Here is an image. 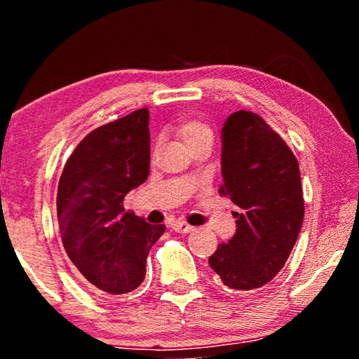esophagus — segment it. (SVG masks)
<instances>
[{"label": "esophagus", "instance_id": "1", "mask_svg": "<svg viewBox=\"0 0 359 359\" xmlns=\"http://www.w3.org/2000/svg\"><path fill=\"white\" fill-rule=\"evenodd\" d=\"M172 229L174 231H177V233H191L193 231V226L191 224H188V223H185V222H174L172 223Z\"/></svg>", "mask_w": 359, "mask_h": 359}]
</instances>
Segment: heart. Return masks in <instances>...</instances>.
<instances>
[{
    "instance_id": "obj_1",
    "label": "heart",
    "mask_w": 359,
    "mask_h": 359,
    "mask_svg": "<svg viewBox=\"0 0 359 359\" xmlns=\"http://www.w3.org/2000/svg\"><path fill=\"white\" fill-rule=\"evenodd\" d=\"M179 135L188 149L199 144H212L214 141V131L201 120L185 121L184 125H180Z\"/></svg>"
}]
</instances>
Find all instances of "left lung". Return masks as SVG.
Returning a JSON list of instances; mask_svg holds the SVG:
<instances>
[{"label": "left lung", "instance_id": "1", "mask_svg": "<svg viewBox=\"0 0 359 359\" xmlns=\"http://www.w3.org/2000/svg\"><path fill=\"white\" fill-rule=\"evenodd\" d=\"M220 194L236 205L238 229L209 264L229 290L271 282L287 263L304 220L299 165L258 114H231L222 130Z\"/></svg>", "mask_w": 359, "mask_h": 359}]
</instances>
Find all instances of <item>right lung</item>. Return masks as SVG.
<instances>
[{
	"label": "right lung",
	"mask_w": 359,
	"mask_h": 359,
	"mask_svg": "<svg viewBox=\"0 0 359 359\" xmlns=\"http://www.w3.org/2000/svg\"><path fill=\"white\" fill-rule=\"evenodd\" d=\"M149 109H137L88 133L66 161L57 215L72 264L93 290L117 296L145 277L151 245L165 224L125 210L123 199L149 177Z\"/></svg>",
	"instance_id": "obj_1"
}]
</instances>
